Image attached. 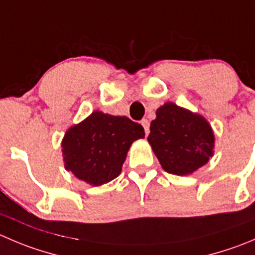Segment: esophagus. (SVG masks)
<instances>
[{
    "instance_id": "1",
    "label": "esophagus",
    "mask_w": 255,
    "mask_h": 255,
    "mask_svg": "<svg viewBox=\"0 0 255 255\" xmlns=\"http://www.w3.org/2000/svg\"><path fill=\"white\" fill-rule=\"evenodd\" d=\"M141 125L144 126L145 134L149 135V132H150V123H149V120H147V119H142V120H141Z\"/></svg>"
}]
</instances>
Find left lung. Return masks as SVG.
<instances>
[{"label": "left lung", "instance_id": "left-lung-1", "mask_svg": "<svg viewBox=\"0 0 255 255\" xmlns=\"http://www.w3.org/2000/svg\"><path fill=\"white\" fill-rule=\"evenodd\" d=\"M147 141L166 173L188 175L213 155L214 134L203 116L166 103L156 110Z\"/></svg>", "mask_w": 255, "mask_h": 255}]
</instances>
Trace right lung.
Instances as JSON below:
<instances>
[{
  "instance_id": "1",
  "label": "right lung",
  "mask_w": 255,
  "mask_h": 255,
  "mask_svg": "<svg viewBox=\"0 0 255 255\" xmlns=\"http://www.w3.org/2000/svg\"><path fill=\"white\" fill-rule=\"evenodd\" d=\"M144 136V128L129 118L95 111L65 134V168L80 180L103 185L119 176L130 145Z\"/></svg>"
}]
</instances>
